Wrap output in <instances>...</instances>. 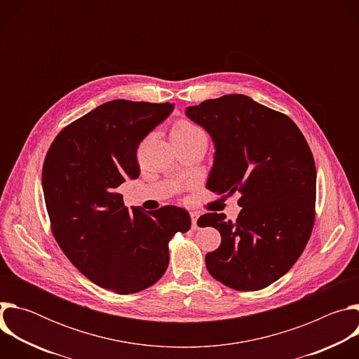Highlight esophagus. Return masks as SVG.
<instances>
[{
  "label": "esophagus",
  "mask_w": 359,
  "mask_h": 359,
  "mask_svg": "<svg viewBox=\"0 0 359 359\" xmlns=\"http://www.w3.org/2000/svg\"><path fill=\"white\" fill-rule=\"evenodd\" d=\"M190 217H191V227H193V230H196V229H198V227H197V220H198V213H197V212H191V213H190Z\"/></svg>",
  "instance_id": "esophagus-1"
}]
</instances>
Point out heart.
<instances>
[{
  "label": "heart",
  "mask_w": 359,
  "mask_h": 359,
  "mask_svg": "<svg viewBox=\"0 0 359 359\" xmlns=\"http://www.w3.org/2000/svg\"><path fill=\"white\" fill-rule=\"evenodd\" d=\"M197 135H204V133L198 126H196L193 122L187 119L177 121L170 130V137H191Z\"/></svg>",
  "instance_id": "obj_1"
}]
</instances>
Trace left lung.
<instances>
[{"label":"left lung","instance_id":"1","mask_svg":"<svg viewBox=\"0 0 359 359\" xmlns=\"http://www.w3.org/2000/svg\"><path fill=\"white\" fill-rule=\"evenodd\" d=\"M186 116L215 143L206 187L240 194L234 222L223 213L197 222L222 234L206 267L230 288H266L294 266L313 231L317 172L310 146L288 116L245 95L208 99L186 108Z\"/></svg>","mask_w":359,"mask_h":359}]
</instances>
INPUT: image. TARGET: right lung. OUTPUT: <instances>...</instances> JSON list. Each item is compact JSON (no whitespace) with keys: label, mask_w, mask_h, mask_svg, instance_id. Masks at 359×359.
<instances>
[{"label":"right lung","mask_w":359,"mask_h":359,"mask_svg":"<svg viewBox=\"0 0 359 359\" xmlns=\"http://www.w3.org/2000/svg\"><path fill=\"white\" fill-rule=\"evenodd\" d=\"M173 109L107 102L62 129L46 153L42 190L50 229L69 262L102 288L133 294L155 284L169 266V240L190 229L182 208L129 210L115 191L139 177V143Z\"/></svg>","instance_id":"right-lung-1"}]
</instances>
